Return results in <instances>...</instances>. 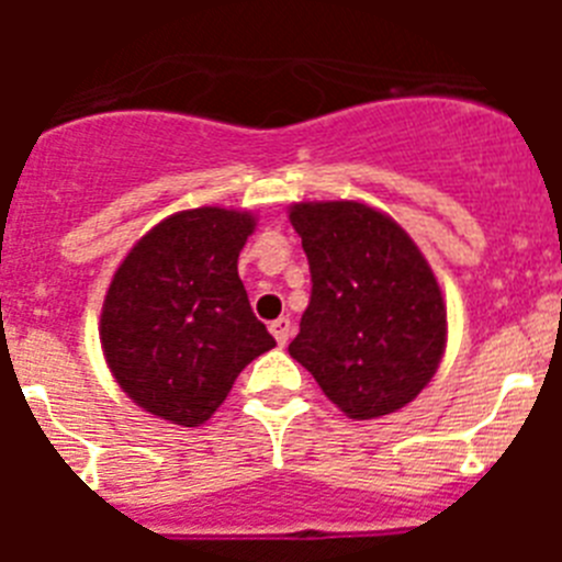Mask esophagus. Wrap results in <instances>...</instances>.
Returning <instances> with one entry per match:
<instances>
[{
  "label": "esophagus",
  "mask_w": 562,
  "mask_h": 562,
  "mask_svg": "<svg viewBox=\"0 0 562 562\" xmlns=\"http://www.w3.org/2000/svg\"><path fill=\"white\" fill-rule=\"evenodd\" d=\"M270 331L278 340V346H286V340H290L292 335V321L290 317H278V321H272L270 324Z\"/></svg>",
  "instance_id": "34e87169"
}]
</instances>
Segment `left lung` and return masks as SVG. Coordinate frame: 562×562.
<instances>
[{"instance_id":"obj_1","label":"left lung","mask_w":562,"mask_h":562,"mask_svg":"<svg viewBox=\"0 0 562 562\" xmlns=\"http://www.w3.org/2000/svg\"><path fill=\"white\" fill-rule=\"evenodd\" d=\"M290 222L312 272L292 360L349 419L405 408L434 380L448 342L430 265L391 216L362 202H301Z\"/></svg>"}]
</instances>
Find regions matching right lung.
Masks as SVG:
<instances>
[{
    "instance_id": "obj_1",
    "label": "right lung",
    "mask_w": 562,
    "mask_h": 562,
    "mask_svg": "<svg viewBox=\"0 0 562 562\" xmlns=\"http://www.w3.org/2000/svg\"><path fill=\"white\" fill-rule=\"evenodd\" d=\"M252 231L247 211H180L154 225L114 272L101 312L103 357L148 414L196 428L247 362L276 346L238 278Z\"/></svg>"
}]
</instances>
